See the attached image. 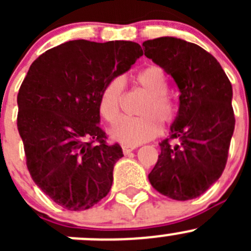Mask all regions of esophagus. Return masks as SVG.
<instances>
[{"label":"esophagus","mask_w":251,"mask_h":251,"mask_svg":"<svg viewBox=\"0 0 251 251\" xmlns=\"http://www.w3.org/2000/svg\"><path fill=\"white\" fill-rule=\"evenodd\" d=\"M135 149H136V147H133V146H123V151H124V154H125V155L130 154L131 151H135Z\"/></svg>","instance_id":"esophagus-1"}]
</instances>
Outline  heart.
<instances>
[{
    "instance_id": "1",
    "label": "heart",
    "mask_w": 251,
    "mask_h": 251,
    "mask_svg": "<svg viewBox=\"0 0 251 251\" xmlns=\"http://www.w3.org/2000/svg\"><path fill=\"white\" fill-rule=\"evenodd\" d=\"M136 83L147 93L140 118H121L110 130L113 140L125 146H138L161 132V123L169 126L175 120L176 109L171 98L166 95L168 80L160 67L149 65L135 77ZM124 78L113 77L105 83L100 96V114L109 124L115 123L120 114L124 92Z\"/></svg>"
}]
</instances>
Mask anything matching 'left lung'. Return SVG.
Instances as JSON below:
<instances>
[{
	"label": "left lung",
	"instance_id": "1",
	"mask_svg": "<svg viewBox=\"0 0 251 251\" xmlns=\"http://www.w3.org/2000/svg\"><path fill=\"white\" fill-rule=\"evenodd\" d=\"M143 46L144 55L171 75L181 93L149 182L175 201L198 198L226 166L235 125L232 85L216 58L198 45L165 36Z\"/></svg>",
	"mask_w": 251,
	"mask_h": 251
}]
</instances>
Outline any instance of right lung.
Returning a JSON list of instances; mask_svg holds the SVG:
<instances>
[{
    "mask_svg": "<svg viewBox=\"0 0 251 251\" xmlns=\"http://www.w3.org/2000/svg\"><path fill=\"white\" fill-rule=\"evenodd\" d=\"M142 54L136 42L74 40L30 67L17 98L18 131L31 178L60 206L90 209L109 193L124 154L100 127V96Z\"/></svg>",
    "mask_w": 251,
    "mask_h": 251,
    "instance_id": "right-lung-1",
    "label": "right lung"
}]
</instances>
